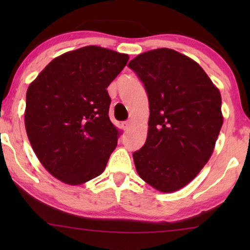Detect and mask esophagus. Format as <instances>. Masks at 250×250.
<instances>
[{
	"label": "esophagus",
	"mask_w": 250,
	"mask_h": 250,
	"mask_svg": "<svg viewBox=\"0 0 250 250\" xmlns=\"http://www.w3.org/2000/svg\"><path fill=\"white\" fill-rule=\"evenodd\" d=\"M122 125H123V128L126 129V131H127V129L131 128V126H132V122H131V121H126V122L123 123Z\"/></svg>",
	"instance_id": "esophagus-1"
}]
</instances>
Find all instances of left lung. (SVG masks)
Segmentation results:
<instances>
[{
	"label": "left lung",
	"mask_w": 250,
	"mask_h": 250,
	"mask_svg": "<svg viewBox=\"0 0 250 250\" xmlns=\"http://www.w3.org/2000/svg\"><path fill=\"white\" fill-rule=\"evenodd\" d=\"M128 67L145 85L150 109L146 143L133 153L136 172L162 192L177 191L213 153L223 124L221 93L196 61L172 49L139 54Z\"/></svg>",
	"instance_id": "obj_1"
}]
</instances>
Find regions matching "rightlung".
<instances>
[{
  "instance_id": "obj_1",
  "label": "right lung",
  "mask_w": 250,
  "mask_h": 250,
  "mask_svg": "<svg viewBox=\"0 0 250 250\" xmlns=\"http://www.w3.org/2000/svg\"><path fill=\"white\" fill-rule=\"evenodd\" d=\"M128 56L90 45L56 58L29 85L25 125L34 152L61 182L100 175L121 131L109 119L107 87Z\"/></svg>"
}]
</instances>
